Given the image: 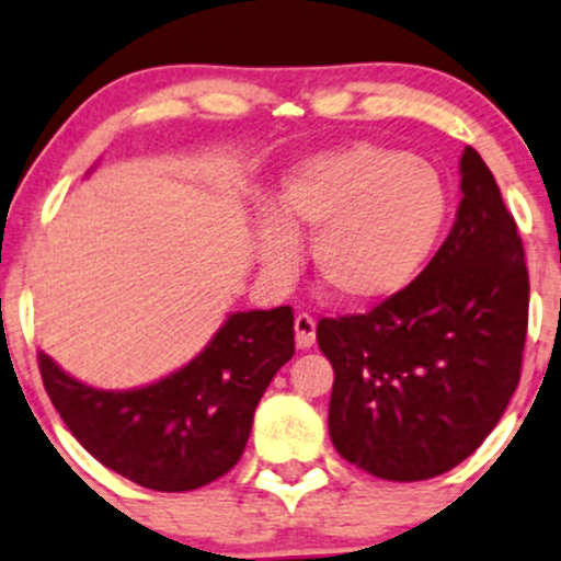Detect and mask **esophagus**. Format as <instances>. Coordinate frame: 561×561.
Here are the masks:
<instances>
[{"instance_id": "34e87169", "label": "esophagus", "mask_w": 561, "mask_h": 561, "mask_svg": "<svg viewBox=\"0 0 561 561\" xmlns=\"http://www.w3.org/2000/svg\"><path fill=\"white\" fill-rule=\"evenodd\" d=\"M295 342L300 350H310L316 344V321L313 316L297 313L295 318Z\"/></svg>"}]
</instances>
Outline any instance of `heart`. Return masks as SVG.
<instances>
[{
    "label": "heart",
    "mask_w": 561,
    "mask_h": 561,
    "mask_svg": "<svg viewBox=\"0 0 561 561\" xmlns=\"http://www.w3.org/2000/svg\"><path fill=\"white\" fill-rule=\"evenodd\" d=\"M448 217L443 179L427 160L359 145L305 160L282 181L276 209L259 219V259L285 274L295 236L313 232L310 259L333 300L370 305L411 285Z\"/></svg>",
    "instance_id": "1"
}]
</instances>
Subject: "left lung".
Returning <instances> with one entry per match:
<instances>
[{"label": "left lung", "mask_w": 561, "mask_h": 561, "mask_svg": "<svg viewBox=\"0 0 561 561\" xmlns=\"http://www.w3.org/2000/svg\"><path fill=\"white\" fill-rule=\"evenodd\" d=\"M450 236L370 313L321 318L339 456L388 481L450 471L484 443L520 380L528 268L517 225L473 147L460 158Z\"/></svg>", "instance_id": "left-lung-1"}]
</instances>
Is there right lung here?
Listing matches in <instances>:
<instances>
[{
  "label": "right lung",
  "mask_w": 561,
  "mask_h": 561,
  "mask_svg": "<svg viewBox=\"0 0 561 561\" xmlns=\"http://www.w3.org/2000/svg\"><path fill=\"white\" fill-rule=\"evenodd\" d=\"M295 354L289 305L232 313L186 367L134 391L75 380L48 354L38 370L69 432L105 469L154 492H191L243 456L253 411Z\"/></svg>",
  "instance_id": "1"
}]
</instances>
